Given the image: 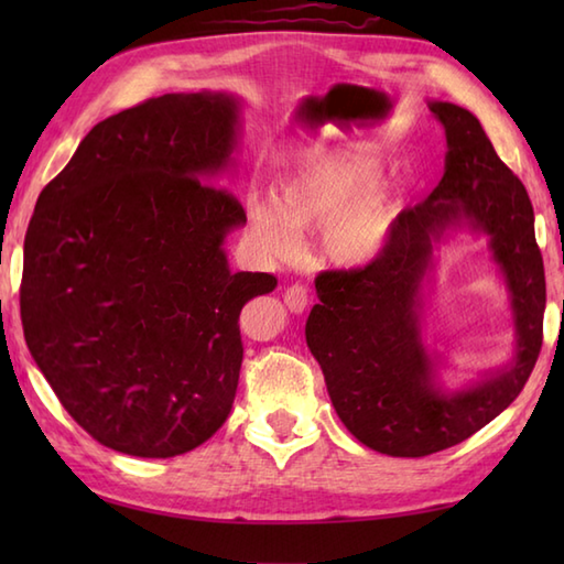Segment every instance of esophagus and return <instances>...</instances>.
Here are the masks:
<instances>
[{
	"mask_svg": "<svg viewBox=\"0 0 564 564\" xmlns=\"http://www.w3.org/2000/svg\"><path fill=\"white\" fill-rule=\"evenodd\" d=\"M283 303H285V307L291 310V313L301 315L303 310L307 307V289H305V285L295 283V285H291V289H285V293H283Z\"/></svg>",
	"mask_w": 564,
	"mask_h": 564,
	"instance_id": "obj_1",
	"label": "esophagus"
}]
</instances>
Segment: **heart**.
<instances>
[{"mask_svg": "<svg viewBox=\"0 0 564 564\" xmlns=\"http://www.w3.org/2000/svg\"><path fill=\"white\" fill-rule=\"evenodd\" d=\"M398 188L376 174L364 150L341 148L301 166L279 188L275 206H257L251 230L275 257H291L297 232L315 230L317 247L334 267H366L386 249L398 218Z\"/></svg>", "mask_w": 564, "mask_h": 564, "instance_id": "obj_1", "label": "heart"}]
</instances>
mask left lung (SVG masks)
<instances>
[{
    "instance_id": "8db88e82",
    "label": "left lung",
    "mask_w": 564,
    "mask_h": 564,
    "mask_svg": "<svg viewBox=\"0 0 564 564\" xmlns=\"http://www.w3.org/2000/svg\"><path fill=\"white\" fill-rule=\"evenodd\" d=\"M429 109L446 130L438 186L398 215L376 261L317 275L319 303L305 325L344 426L394 458L451 448L492 422L519 398L543 346L545 271L531 198L470 111L448 101H429ZM460 229L488 237L510 293L514 356L448 393L437 386L438 356L421 337V291L435 247Z\"/></svg>"
}]
</instances>
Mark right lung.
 Listing matches in <instances>:
<instances>
[{"instance_id": "1", "label": "right lung", "mask_w": 564, "mask_h": 564, "mask_svg": "<svg viewBox=\"0 0 564 564\" xmlns=\"http://www.w3.org/2000/svg\"><path fill=\"white\" fill-rule=\"evenodd\" d=\"M242 104L164 94L94 126L35 200L21 322L35 366L91 438L138 458L200 446L232 410L239 313L275 275L230 271L247 223L215 178Z\"/></svg>"}]
</instances>
